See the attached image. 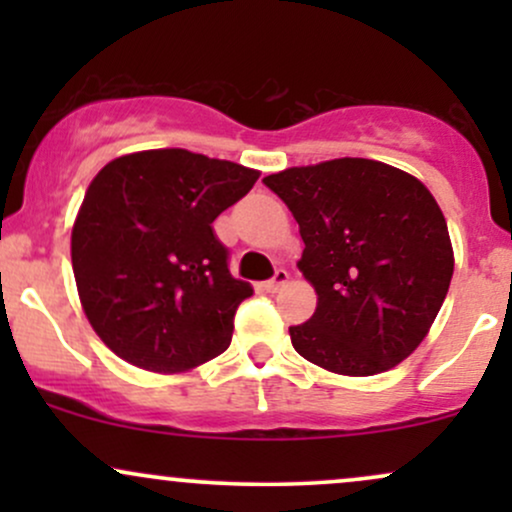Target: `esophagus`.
Returning <instances> with one entry per match:
<instances>
[{"instance_id":"esophagus-1","label":"esophagus","mask_w":512,"mask_h":512,"mask_svg":"<svg viewBox=\"0 0 512 512\" xmlns=\"http://www.w3.org/2000/svg\"><path fill=\"white\" fill-rule=\"evenodd\" d=\"M286 281H289V272H286V269H276V274L267 281V284H264V289H267L269 293H276V291L284 289Z\"/></svg>"}]
</instances>
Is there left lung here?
Returning <instances> with one entry per match:
<instances>
[{
    "instance_id": "1",
    "label": "left lung",
    "mask_w": 512,
    "mask_h": 512,
    "mask_svg": "<svg viewBox=\"0 0 512 512\" xmlns=\"http://www.w3.org/2000/svg\"><path fill=\"white\" fill-rule=\"evenodd\" d=\"M289 207L305 243L298 262L317 308L289 327L293 349L339 375L404 361L448 296L452 245L424 182L368 158H334L262 180Z\"/></svg>"
}]
</instances>
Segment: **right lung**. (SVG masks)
<instances>
[{"label":"right lung","mask_w":512,"mask_h":512,"mask_svg":"<svg viewBox=\"0 0 512 512\" xmlns=\"http://www.w3.org/2000/svg\"><path fill=\"white\" fill-rule=\"evenodd\" d=\"M257 178L185 149L120 156L93 178L72 228V267L88 322L110 351L180 373L228 349L252 286L228 272L211 223Z\"/></svg>","instance_id":"obj_1"}]
</instances>
